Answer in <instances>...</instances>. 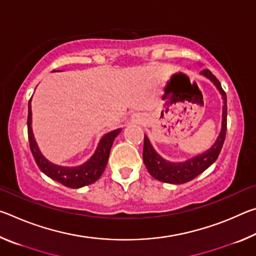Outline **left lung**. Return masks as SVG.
Here are the masks:
<instances>
[{"label": "left lung", "instance_id": "left-lung-1", "mask_svg": "<svg viewBox=\"0 0 256 256\" xmlns=\"http://www.w3.org/2000/svg\"><path fill=\"white\" fill-rule=\"evenodd\" d=\"M201 74L206 76L210 79L222 94L224 99V106H222V131L214 144L211 146L209 150L203 152L196 157L190 158L183 162H170L164 160V158L156 152L154 146H151L149 138L144 136V162L146 167V170L150 172V175L154 178L164 183H170V184H183L186 182L192 180L196 178L198 175L204 172L206 168H209L212 164H214L218 156L222 151L224 146V138H226V131H227V97L226 92H224L220 84L219 80L212 74L210 70L201 71Z\"/></svg>", "mask_w": 256, "mask_h": 256}]
</instances>
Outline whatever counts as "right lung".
<instances>
[{
	"instance_id": "1",
	"label": "right lung",
	"mask_w": 256,
	"mask_h": 256,
	"mask_svg": "<svg viewBox=\"0 0 256 256\" xmlns=\"http://www.w3.org/2000/svg\"><path fill=\"white\" fill-rule=\"evenodd\" d=\"M32 99L28 104V138H29V146L32 154L34 158L37 166L40 170L44 172L53 180L58 182L66 188H79L82 186L92 184L96 182L99 177L105 170V167L110 158V152L114 142L115 138L118 136L122 128L114 130L106 136H104L102 138L99 142L96 151L92 154L88 162H86L84 164L76 167H63L58 166V164H54L48 162L44 156L42 154L40 148L36 144V140L34 138L32 128Z\"/></svg>"
}]
</instances>
